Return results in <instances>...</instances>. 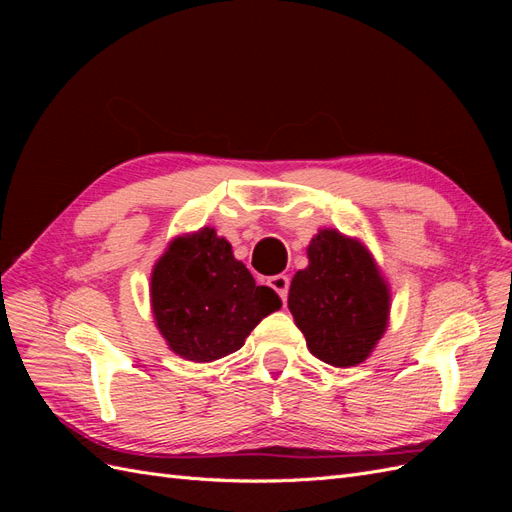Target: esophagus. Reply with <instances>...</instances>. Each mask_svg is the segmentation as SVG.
I'll return each mask as SVG.
<instances>
[{
  "label": "esophagus",
  "mask_w": 512,
  "mask_h": 512,
  "mask_svg": "<svg viewBox=\"0 0 512 512\" xmlns=\"http://www.w3.org/2000/svg\"><path fill=\"white\" fill-rule=\"evenodd\" d=\"M269 286H271L277 294H280V299L286 303V299H288V286H290L288 275L280 273V275H273V277H269Z\"/></svg>",
  "instance_id": "obj_1"
}]
</instances>
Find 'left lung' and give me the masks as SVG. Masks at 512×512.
<instances>
[{
    "label": "left lung",
    "instance_id": "obj_1",
    "mask_svg": "<svg viewBox=\"0 0 512 512\" xmlns=\"http://www.w3.org/2000/svg\"><path fill=\"white\" fill-rule=\"evenodd\" d=\"M309 265L294 273L288 309L309 352L333 367H354L374 352L391 316V288L367 245L320 228Z\"/></svg>",
    "mask_w": 512,
    "mask_h": 512
}]
</instances>
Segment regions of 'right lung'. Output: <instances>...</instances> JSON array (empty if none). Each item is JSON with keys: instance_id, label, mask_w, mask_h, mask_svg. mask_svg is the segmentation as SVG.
I'll list each match as a JSON object with an SVG mask.
<instances>
[{"instance_id": "1", "label": "right lung", "mask_w": 512, "mask_h": 512, "mask_svg": "<svg viewBox=\"0 0 512 512\" xmlns=\"http://www.w3.org/2000/svg\"><path fill=\"white\" fill-rule=\"evenodd\" d=\"M151 312L168 348L211 363L237 352L256 324L282 307L269 286L232 256V245L203 226L168 243L151 271Z\"/></svg>"}]
</instances>
